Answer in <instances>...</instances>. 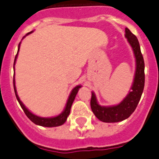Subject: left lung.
<instances>
[{
  "instance_id": "1",
  "label": "left lung",
  "mask_w": 159,
  "mask_h": 159,
  "mask_svg": "<svg viewBox=\"0 0 159 159\" xmlns=\"http://www.w3.org/2000/svg\"><path fill=\"white\" fill-rule=\"evenodd\" d=\"M125 37L130 43L136 62L135 78L131 86V91L120 104L115 106H100L97 103L94 92H91V110L98 119L104 122H117L128 118L132 114L140 101L144 86V62L140 51V43L128 28L125 30Z\"/></svg>"
}]
</instances>
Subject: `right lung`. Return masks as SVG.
<instances>
[{"instance_id": "1", "label": "right lung", "mask_w": 159, "mask_h": 159, "mask_svg": "<svg viewBox=\"0 0 159 159\" xmlns=\"http://www.w3.org/2000/svg\"><path fill=\"white\" fill-rule=\"evenodd\" d=\"M33 32H30V33H28V34H30ZM19 47H20V42L19 44V48H18V52H17V55L15 56V62H14V65L15 64V62H16V59L17 56H18V53H19ZM81 86H77L76 87L73 89V91L71 92L70 95H69V97H68V100L67 101L66 104V107H65V109H64V112L62 113H60L59 115L56 116V117H39V116H37L32 113L30 111L28 110L27 108L24 105V104L22 103L21 100H19V96L17 95V91H16V87H15V77H14V89H15V95H16V98L18 101H19V104H20V106L23 109L24 112L25 113L26 116L29 118V119L35 123V124L39 125V126H46V127H53V126H61L64 123V122H66L67 117L69 115V113H70V110H71V107H72V104H73V101H74V99L76 97V95L77 94V91L79 90V88H81Z\"/></svg>"}]
</instances>
